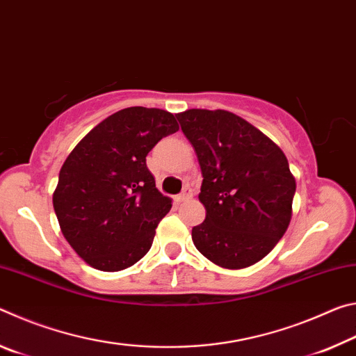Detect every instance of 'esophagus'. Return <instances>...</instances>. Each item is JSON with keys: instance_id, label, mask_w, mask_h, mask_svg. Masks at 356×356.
<instances>
[{"instance_id": "34e87169", "label": "esophagus", "mask_w": 356, "mask_h": 356, "mask_svg": "<svg viewBox=\"0 0 356 356\" xmlns=\"http://www.w3.org/2000/svg\"><path fill=\"white\" fill-rule=\"evenodd\" d=\"M191 196H193V190H191V186H190V185H186L185 188H184V191L180 193V195H177V196H176V202H182V201L190 200Z\"/></svg>"}]
</instances>
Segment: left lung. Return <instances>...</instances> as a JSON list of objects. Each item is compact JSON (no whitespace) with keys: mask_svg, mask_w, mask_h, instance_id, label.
I'll use <instances>...</instances> for the list:
<instances>
[{"mask_svg":"<svg viewBox=\"0 0 356 356\" xmlns=\"http://www.w3.org/2000/svg\"><path fill=\"white\" fill-rule=\"evenodd\" d=\"M197 155L206 220L191 229L209 261L245 268L268 254L291 222L295 179L286 155L236 114L188 110L176 114Z\"/></svg>","mask_w":356,"mask_h":356,"instance_id":"8db88e82","label":"left lung"}]
</instances>
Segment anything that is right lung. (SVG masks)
Segmentation results:
<instances>
[{
  "instance_id": "add662e5",
  "label": "right lung",
  "mask_w": 356,
  "mask_h": 356,
  "mask_svg": "<svg viewBox=\"0 0 356 356\" xmlns=\"http://www.w3.org/2000/svg\"><path fill=\"white\" fill-rule=\"evenodd\" d=\"M177 130L165 110L125 108L102 120L65 159L53 207L65 240L91 267L118 272L150 250L172 201L155 188L146 156Z\"/></svg>"
}]
</instances>
